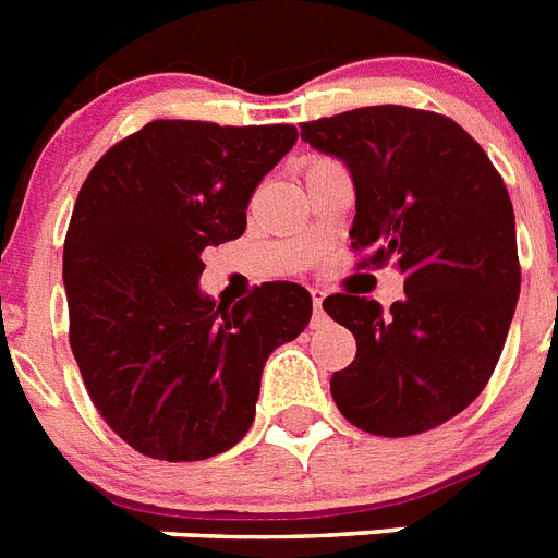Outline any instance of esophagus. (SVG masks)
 Masks as SVG:
<instances>
[{
	"instance_id": "34e87169",
	"label": "esophagus",
	"mask_w": 558,
	"mask_h": 558,
	"mask_svg": "<svg viewBox=\"0 0 558 558\" xmlns=\"http://www.w3.org/2000/svg\"><path fill=\"white\" fill-rule=\"evenodd\" d=\"M308 294H312V306H315V315L320 317L323 315V298H326V292H323V289H317V287H312V289H308Z\"/></svg>"
}]
</instances>
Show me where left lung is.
<instances>
[{"label":"left lung","mask_w":558,"mask_h":558,"mask_svg":"<svg viewBox=\"0 0 558 558\" xmlns=\"http://www.w3.org/2000/svg\"><path fill=\"white\" fill-rule=\"evenodd\" d=\"M301 138L349 170L351 250L405 275V298L388 312L354 294L323 301L357 340L351 366L331 374L337 409L380 437L437 428L480 397L517 312L505 181L457 121L428 110L360 107L306 121Z\"/></svg>","instance_id":"1"}]
</instances>
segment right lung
<instances>
[{
	"mask_svg": "<svg viewBox=\"0 0 558 558\" xmlns=\"http://www.w3.org/2000/svg\"><path fill=\"white\" fill-rule=\"evenodd\" d=\"M289 124L149 121L90 170L64 238L70 349L93 405L153 460L229 451L255 420L260 374L308 326L312 294L264 283L223 306L201 292V252L235 241Z\"/></svg>",
	"mask_w": 558,
	"mask_h": 558,
	"instance_id": "1",
	"label": "right lung"
}]
</instances>
